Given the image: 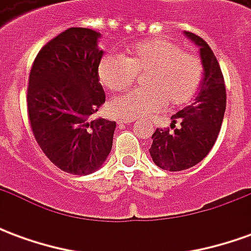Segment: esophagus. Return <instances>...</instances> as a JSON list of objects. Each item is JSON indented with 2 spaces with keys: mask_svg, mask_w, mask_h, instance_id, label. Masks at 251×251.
Instances as JSON below:
<instances>
[{
  "mask_svg": "<svg viewBox=\"0 0 251 251\" xmlns=\"http://www.w3.org/2000/svg\"><path fill=\"white\" fill-rule=\"evenodd\" d=\"M117 122H118V125H127V124L134 122V120H130V118H121V120H118Z\"/></svg>",
  "mask_w": 251,
  "mask_h": 251,
  "instance_id": "34e87169",
  "label": "esophagus"
}]
</instances>
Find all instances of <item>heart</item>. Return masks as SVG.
Returning a JSON list of instances; mask_svg holds the SVG:
<instances>
[{
	"mask_svg": "<svg viewBox=\"0 0 251 251\" xmlns=\"http://www.w3.org/2000/svg\"><path fill=\"white\" fill-rule=\"evenodd\" d=\"M144 86L110 100L109 110L118 118H138L167 107L183 106L198 91L203 79L200 57L169 39L144 40L129 47L125 57L109 53L98 66L100 83L110 91H121L141 74Z\"/></svg>",
	"mask_w": 251,
	"mask_h": 251,
	"instance_id": "1",
	"label": "heart"
}]
</instances>
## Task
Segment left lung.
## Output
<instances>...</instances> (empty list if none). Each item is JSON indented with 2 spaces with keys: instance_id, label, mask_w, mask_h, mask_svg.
I'll return each instance as SVG.
<instances>
[{
  "instance_id": "8db88e82",
  "label": "left lung",
  "mask_w": 251,
  "mask_h": 251,
  "mask_svg": "<svg viewBox=\"0 0 251 251\" xmlns=\"http://www.w3.org/2000/svg\"><path fill=\"white\" fill-rule=\"evenodd\" d=\"M184 35L200 48L203 79L195 102L172 115L171 129H156L149 153L165 171H184L200 163L214 147L226 110V87L221 66L201 37ZM177 123L179 126H176Z\"/></svg>"
}]
</instances>
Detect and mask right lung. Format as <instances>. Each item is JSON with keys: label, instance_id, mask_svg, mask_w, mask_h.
<instances>
[{"label": "right lung", "instance_id": "obj_1", "mask_svg": "<svg viewBox=\"0 0 251 251\" xmlns=\"http://www.w3.org/2000/svg\"><path fill=\"white\" fill-rule=\"evenodd\" d=\"M100 33L68 28L37 53L26 94L29 124L51 163L72 175L102 167L113 147L114 121L95 118L104 103L98 66Z\"/></svg>", "mask_w": 251, "mask_h": 251}]
</instances>
